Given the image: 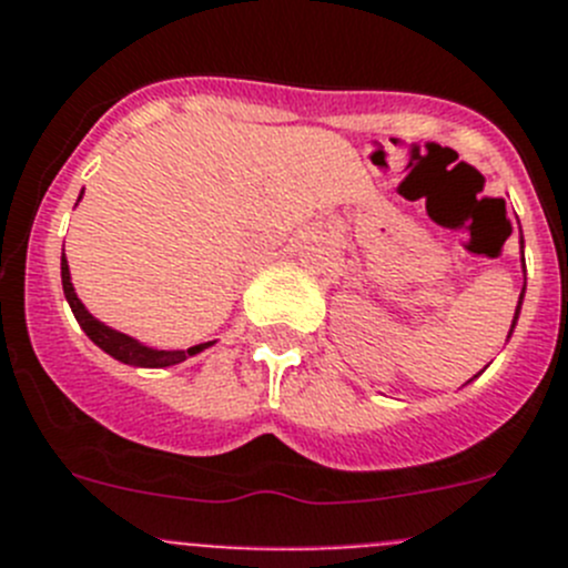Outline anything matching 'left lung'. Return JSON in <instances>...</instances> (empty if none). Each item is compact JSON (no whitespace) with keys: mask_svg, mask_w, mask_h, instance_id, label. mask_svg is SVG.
Segmentation results:
<instances>
[{"mask_svg":"<svg viewBox=\"0 0 568 568\" xmlns=\"http://www.w3.org/2000/svg\"><path fill=\"white\" fill-rule=\"evenodd\" d=\"M523 263H525V255H523ZM523 296H525V288H523V294H519V305H517V313H514V321H511V332H514V324H517V318H519V307H523ZM511 332H508V337H511Z\"/></svg>","mask_w":568,"mask_h":568,"instance_id":"obj_1","label":"left lung"}]
</instances>
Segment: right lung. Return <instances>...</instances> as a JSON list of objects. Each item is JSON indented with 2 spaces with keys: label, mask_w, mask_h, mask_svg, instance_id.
Here are the masks:
<instances>
[{
  "label": "right lung",
  "mask_w": 568,
  "mask_h": 568,
  "mask_svg": "<svg viewBox=\"0 0 568 568\" xmlns=\"http://www.w3.org/2000/svg\"><path fill=\"white\" fill-rule=\"evenodd\" d=\"M60 272H62V291H65V300H68V305H71V311H73V316H77L79 326L88 332V337L95 343V346L104 348L109 357L120 359V363L134 365V368H168V365L183 363L186 357H194V354H200L203 348L214 346V341L197 343V346H192V348H178V352H162V348L145 346V343L134 341V337H129V335H123V332L106 326L104 321L90 316L88 307L82 305V300H79L77 291H73L71 268H68L65 252H62Z\"/></svg>",
  "instance_id": "right-lung-1"
}]
</instances>
